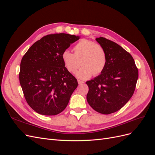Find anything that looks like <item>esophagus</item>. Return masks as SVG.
Wrapping results in <instances>:
<instances>
[{"mask_svg":"<svg viewBox=\"0 0 155 155\" xmlns=\"http://www.w3.org/2000/svg\"><path fill=\"white\" fill-rule=\"evenodd\" d=\"M78 84H79V85H82V84H83V83H84V82H83V81H80V80H78Z\"/></svg>","mask_w":155,"mask_h":155,"instance_id":"obj_1","label":"esophagus"}]
</instances>
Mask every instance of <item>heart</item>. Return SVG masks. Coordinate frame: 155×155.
<instances>
[{
  "instance_id": "b5f03b06",
  "label": "heart",
  "mask_w": 155,
  "mask_h": 155,
  "mask_svg": "<svg viewBox=\"0 0 155 155\" xmlns=\"http://www.w3.org/2000/svg\"><path fill=\"white\" fill-rule=\"evenodd\" d=\"M74 53L68 50L63 51L61 58L68 71L76 72V76L81 79L91 78L93 74L97 76L104 71L107 63V54L105 49L99 44L88 39H82L74 46Z\"/></svg>"
}]
</instances>
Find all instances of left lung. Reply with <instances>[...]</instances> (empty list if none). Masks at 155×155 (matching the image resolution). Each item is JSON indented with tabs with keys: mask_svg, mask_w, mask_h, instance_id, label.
<instances>
[{
	"mask_svg": "<svg viewBox=\"0 0 155 155\" xmlns=\"http://www.w3.org/2000/svg\"><path fill=\"white\" fill-rule=\"evenodd\" d=\"M96 40L106 51L107 63L99 76L87 81V100L94 110L109 114L121 109L133 95L138 70L132 55L119 45L102 37Z\"/></svg>",
	"mask_w": 155,
	"mask_h": 155,
	"instance_id": "1",
	"label": "left lung"
}]
</instances>
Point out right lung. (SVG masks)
I'll return each instance as SVG.
<instances>
[{
    "mask_svg": "<svg viewBox=\"0 0 155 155\" xmlns=\"http://www.w3.org/2000/svg\"><path fill=\"white\" fill-rule=\"evenodd\" d=\"M79 39L67 34L47 35L23 56L20 84L28 104L37 113L57 115L67 107L78 83L65 67L61 55Z\"/></svg>",
    "mask_w": 155,
    "mask_h": 155,
    "instance_id": "right-lung-1",
    "label": "right lung"
}]
</instances>
